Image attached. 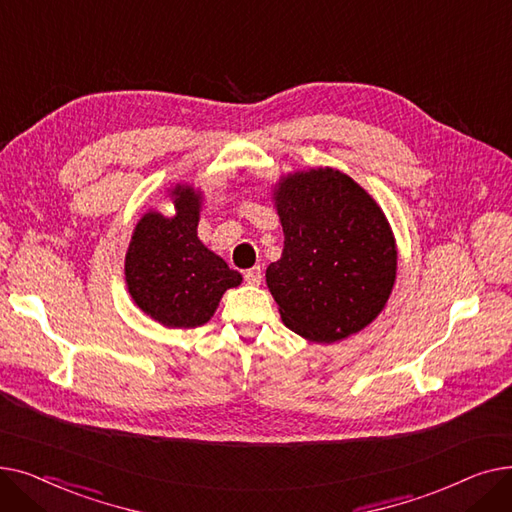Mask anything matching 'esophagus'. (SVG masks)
I'll return each mask as SVG.
<instances>
[{"label": "esophagus", "instance_id": "1", "mask_svg": "<svg viewBox=\"0 0 512 512\" xmlns=\"http://www.w3.org/2000/svg\"><path fill=\"white\" fill-rule=\"evenodd\" d=\"M243 279H246L250 285H260V281H262V269H260V266H254V269H248L246 275H243Z\"/></svg>", "mask_w": 512, "mask_h": 512}]
</instances>
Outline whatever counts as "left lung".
<instances>
[{
  "mask_svg": "<svg viewBox=\"0 0 512 512\" xmlns=\"http://www.w3.org/2000/svg\"><path fill=\"white\" fill-rule=\"evenodd\" d=\"M285 246L266 269L283 323L331 344L367 327L396 281V243L375 200L333 168L279 183Z\"/></svg>",
  "mask_w": 512,
  "mask_h": 512,
  "instance_id": "8db88e82",
  "label": "left lung"
}]
</instances>
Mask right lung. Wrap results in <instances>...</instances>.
<instances>
[{
  "instance_id": "add662e5",
  "label": "right lung",
  "mask_w": 512,
  "mask_h": 512,
  "mask_svg": "<svg viewBox=\"0 0 512 512\" xmlns=\"http://www.w3.org/2000/svg\"><path fill=\"white\" fill-rule=\"evenodd\" d=\"M177 214H145L129 243L125 275L135 304L166 327H200L241 275L198 239L200 193L177 187Z\"/></svg>"
}]
</instances>
